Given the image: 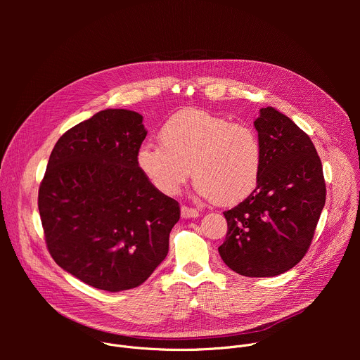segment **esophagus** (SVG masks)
Segmentation results:
<instances>
[{
    "mask_svg": "<svg viewBox=\"0 0 360 360\" xmlns=\"http://www.w3.org/2000/svg\"><path fill=\"white\" fill-rule=\"evenodd\" d=\"M181 215L184 218H198L199 217V211L191 207H186V205H182L181 207Z\"/></svg>",
    "mask_w": 360,
    "mask_h": 360,
    "instance_id": "obj_1",
    "label": "esophagus"
}]
</instances>
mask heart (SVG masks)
Instances as JSON below:
<instances>
[{
  "label": "heart",
  "mask_w": 360,
  "mask_h": 360,
  "mask_svg": "<svg viewBox=\"0 0 360 360\" xmlns=\"http://www.w3.org/2000/svg\"><path fill=\"white\" fill-rule=\"evenodd\" d=\"M161 143L145 142L136 164L150 184L165 195H176L191 174L196 191L222 205L249 196L264 165L261 136L248 124L203 110H185L160 129Z\"/></svg>",
  "instance_id": "1"
}]
</instances>
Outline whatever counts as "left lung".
Listing matches in <instances>:
<instances>
[{
  "mask_svg": "<svg viewBox=\"0 0 360 360\" xmlns=\"http://www.w3.org/2000/svg\"><path fill=\"white\" fill-rule=\"evenodd\" d=\"M264 165L253 192L225 211L224 262L248 278L281 275L309 249L326 200L322 161L309 135L272 107L255 121Z\"/></svg>",
  "mask_w": 360,
  "mask_h": 360,
  "instance_id": "1",
  "label": "left lung"
}]
</instances>
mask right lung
<instances>
[{"instance_id": "right-lung-1", "label": "right lung", "mask_w": 360, "mask_h": 360, "mask_svg": "<svg viewBox=\"0 0 360 360\" xmlns=\"http://www.w3.org/2000/svg\"><path fill=\"white\" fill-rule=\"evenodd\" d=\"M142 117L105 110L68 129L49 155L38 210L49 255L96 289L142 285L167 258L179 203L141 172Z\"/></svg>"}]
</instances>
